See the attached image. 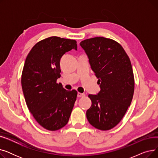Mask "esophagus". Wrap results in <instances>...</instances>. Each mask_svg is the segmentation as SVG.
<instances>
[{
  "label": "esophagus",
  "mask_w": 158,
  "mask_h": 158,
  "mask_svg": "<svg viewBox=\"0 0 158 158\" xmlns=\"http://www.w3.org/2000/svg\"><path fill=\"white\" fill-rule=\"evenodd\" d=\"M85 94H81V93H78L77 94V97H85Z\"/></svg>",
  "instance_id": "esophagus-1"
}]
</instances>
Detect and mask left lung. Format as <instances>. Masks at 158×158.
I'll return each instance as SVG.
<instances>
[{
	"instance_id": "1",
	"label": "left lung",
	"mask_w": 158,
	"mask_h": 158,
	"mask_svg": "<svg viewBox=\"0 0 158 158\" xmlns=\"http://www.w3.org/2000/svg\"><path fill=\"white\" fill-rule=\"evenodd\" d=\"M98 79L101 91L88 95L92 106L86 118L94 127L110 130L121 121L130 106L135 79L129 57L123 47L113 40L95 37L80 43Z\"/></svg>"
}]
</instances>
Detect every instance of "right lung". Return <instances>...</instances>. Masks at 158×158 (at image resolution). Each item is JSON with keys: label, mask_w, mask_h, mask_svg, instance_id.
Here are the masks:
<instances>
[{"label": "right lung", "mask_w": 158, "mask_h": 158, "mask_svg": "<svg viewBox=\"0 0 158 158\" xmlns=\"http://www.w3.org/2000/svg\"><path fill=\"white\" fill-rule=\"evenodd\" d=\"M72 49L77 51L76 40L49 37L32 48L24 63L21 83L26 104L36 122L49 131L66 125L76 101V90L56 82L61 58Z\"/></svg>", "instance_id": "1"}]
</instances>
